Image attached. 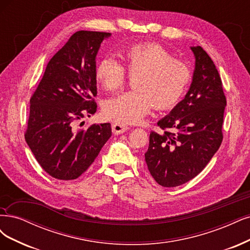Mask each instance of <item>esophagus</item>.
Returning <instances> with one entry per match:
<instances>
[{
	"instance_id": "esophagus-1",
	"label": "esophagus",
	"mask_w": 250,
	"mask_h": 250,
	"mask_svg": "<svg viewBox=\"0 0 250 250\" xmlns=\"http://www.w3.org/2000/svg\"><path fill=\"white\" fill-rule=\"evenodd\" d=\"M111 129H113L114 134H122L128 130V126L120 124V123H113L111 124Z\"/></svg>"
}]
</instances>
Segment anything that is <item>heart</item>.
Masks as SVG:
<instances>
[{
	"mask_svg": "<svg viewBox=\"0 0 250 250\" xmlns=\"http://www.w3.org/2000/svg\"><path fill=\"white\" fill-rule=\"evenodd\" d=\"M120 56L123 65L114 58L105 57L95 69L96 80L109 92L122 88L126 80L124 67L129 74L135 75V90L108 99L103 108L107 118L120 124L140 122L153 104L157 109L176 105L190 83L189 66L156 43L132 45Z\"/></svg>",
	"mask_w": 250,
	"mask_h": 250,
	"instance_id": "heart-1",
	"label": "heart"
}]
</instances>
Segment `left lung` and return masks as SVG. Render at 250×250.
I'll list each match as a JSON object with an SVG mask.
<instances>
[{"mask_svg": "<svg viewBox=\"0 0 250 250\" xmlns=\"http://www.w3.org/2000/svg\"><path fill=\"white\" fill-rule=\"evenodd\" d=\"M190 49L195 59L190 88L159 120L157 124L165 131L150 133L145 154L150 174L163 187L182 185L199 175L222 142L227 99L219 73L201 46Z\"/></svg>", "mask_w": 250, "mask_h": 250, "instance_id": "8db88e82", "label": "left lung"}]
</instances>
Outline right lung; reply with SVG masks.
I'll list each match as a JSON object with an SVG mask.
<instances>
[{
	"mask_svg": "<svg viewBox=\"0 0 250 250\" xmlns=\"http://www.w3.org/2000/svg\"><path fill=\"white\" fill-rule=\"evenodd\" d=\"M110 33L79 31L50 59L30 100L25 142L41 167L59 180L83 174L111 136L109 123L76 127L97 110L96 56ZM83 123V122H82Z\"/></svg>",
	"mask_w": 250,
	"mask_h": 250,
	"instance_id": "1",
	"label": "right lung"
}]
</instances>
